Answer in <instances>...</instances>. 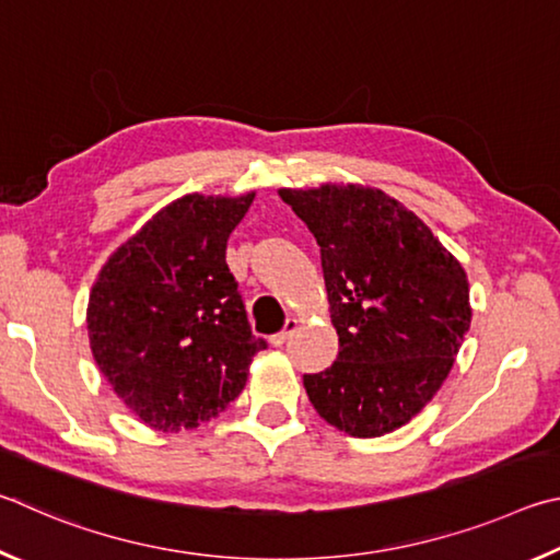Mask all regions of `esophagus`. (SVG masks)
Segmentation results:
<instances>
[{
  "label": "esophagus",
  "mask_w": 560,
  "mask_h": 560,
  "mask_svg": "<svg viewBox=\"0 0 560 560\" xmlns=\"http://www.w3.org/2000/svg\"><path fill=\"white\" fill-rule=\"evenodd\" d=\"M295 331H298V319H288V322H285V329L270 337V345H272V347H282L292 335H295Z\"/></svg>",
  "instance_id": "esophagus-1"
}]
</instances>
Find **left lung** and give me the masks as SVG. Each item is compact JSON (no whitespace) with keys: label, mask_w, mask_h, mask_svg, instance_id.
Wrapping results in <instances>:
<instances>
[{"label":"left lung","mask_w":560,"mask_h":560,"mask_svg":"<svg viewBox=\"0 0 560 560\" xmlns=\"http://www.w3.org/2000/svg\"><path fill=\"white\" fill-rule=\"evenodd\" d=\"M317 238L339 354L305 376L310 404L354 438L416 418L443 386L472 322L459 260L394 196L361 184L280 189Z\"/></svg>","instance_id":"left-lung-1"}]
</instances>
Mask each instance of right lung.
Wrapping results in <instances>:
<instances>
[{
    "label": "right lung",
    "mask_w": 560,
    "mask_h": 560,
    "mask_svg": "<svg viewBox=\"0 0 560 560\" xmlns=\"http://www.w3.org/2000/svg\"><path fill=\"white\" fill-rule=\"evenodd\" d=\"M243 196L186 194L117 248L88 298V339L117 398L162 433L194 430L229 408L265 341L255 337L225 265L248 213Z\"/></svg>",
    "instance_id": "right-lung-1"
}]
</instances>
